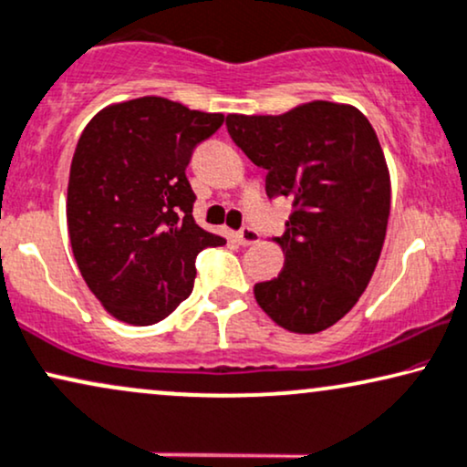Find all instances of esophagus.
<instances>
[{
  "mask_svg": "<svg viewBox=\"0 0 467 467\" xmlns=\"http://www.w3.org/2000/svg\"><path fill=\"white\" fill-rule=\"evenodd\" d=\"M237 241L241 245H254L258 241V233L250 226H244L237 233Z\"/></svg>",
  "mask_w": 467,
  "mask_h": 467,
  "instance_id": "1",
  "label": "esophagus"
}]
</instances>
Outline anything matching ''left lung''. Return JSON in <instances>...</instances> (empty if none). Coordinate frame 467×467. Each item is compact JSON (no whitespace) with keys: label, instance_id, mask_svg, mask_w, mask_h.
Returning a JSON list of instances; mask_svg holds the SVG:
<instances>
[{"label":"left lung","instance_id":"obj_1","mask_svg":"<svg viewBox=\"0 0 467 467\" xmlns=\"http://www.w3.org/2000/svg\"><path fill=\"white\" fill-rule=\"evenodd\" d=\"M226 127L267 170V196L293 200L275 239L285 267L254 285V297L288 332H323L356 306L386 239L390 172L375 129L358 108L332 101L280 116L228 114Z\"/></svg>","mask_w":467,"mask_h":467}]
</instances>
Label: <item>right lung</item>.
<instances>
[{
	"label": "right lung",
	"instance_id": "1",
	"mask_svg": "<svg viewBox=\"0 0 467 467\" xmlns=\"http://www.w3.org/2000/svg\"><path fill=\"white\" fill-rule=\"evenodd\" d=\"M163 97L108 105L88 122L70 163L67 222L81 277L105 310L152 326L190 297L196 256L226 244L193 220L185 170L222 127Z\"/></svg>",
	"mask_w": 467,
	"mask_h": 467
}]
</instances>
